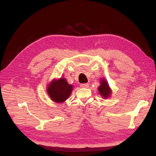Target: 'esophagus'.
Segmentation results:
<instances>
[{
    "label": "esophagus",
    "mask_w": 156,
    "mask_h": 156,
    "mask_svg": "<svg viewBox=\"0 0 156 156\" xmlns=\"http://www.w3.org/2000/svg\"><path fill=\"white\" fill-rule=\"evenodd\" d=\"M80 87L81 88H88V83H82L80 84Z\"/></svg>",
    "instance_id": "34e87169"
}]
</instances>
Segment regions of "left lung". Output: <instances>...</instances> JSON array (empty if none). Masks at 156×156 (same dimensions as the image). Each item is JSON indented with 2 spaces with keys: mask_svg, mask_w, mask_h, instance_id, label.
<instances>
[{
  "mask_svg": "<svg viewBox=\"0 0 156 156\" xmlns=\"http://www.w3.org/2000/svg\"><path fill=\"white\" fill-rule=\"evenodd\" d=\"M101 85H100V87H99L98 88V90H99L100 94L104 97L105 99L107 98L111 94V89L109 88V85L107 83V81L104 79V80H101Z\"/></svg>",
  "mask_w": 156,
  "mask_h": 156,
  "instance_id": "left-lung-1",
  "label": "left lung"
}]
</instances>
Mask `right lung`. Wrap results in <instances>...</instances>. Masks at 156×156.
I'll use <instances>...</instances> for the list:
<instances>
[{"mask_svg": "<svg viewBox=\"0 0 156 156\" xmlns=\"http://www.w3.org/2000/svg\"><path fill=\"white\" fill-rule=\"evenodd\" d=\"M72 90L73 86L68 84L66 79L60 78L52 81L47 87V92L53 101L61 103L69 97Z\"/></svg>", "mask_w": 156, "mask_h": 156, "instance_id": "add662e5", "label": "right lung"}]
</instances>
